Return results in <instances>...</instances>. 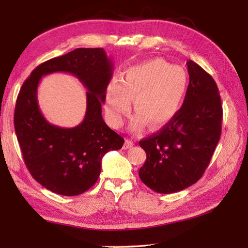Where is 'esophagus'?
Returning <instances> with one entry per match:
<instances>
[{
  "instance_id": "1",
  "label": "esophagus",
  "mask_w": 248,
  "mask_h": 248,
  "mask_svg": "<svg viewBox=\"0 0 248 248\" xmlns=\"http://www.w3.org/2000/svg\"><path fill=\"white\" fill-rule=\"evenodd\" d=\"M134 143L131 140H125L124 141V149H129L131 147H133Z\"/></svg>"
}]
</instances>
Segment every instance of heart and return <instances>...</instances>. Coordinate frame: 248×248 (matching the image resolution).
Instances as JSON below:
<instances>
[{"mask_svg":"<svg viewBox=\"0 0 248 248\" xmlns=\"http://www.w3.org/2000/svg\"><path fill=\"white\" fill-rule=\"evenodd\" d=\"M188 86V78L183 68L171 66L163 59L151 60L129 68L124 80L108 83L105 93V108L114 127L121 124L131 108L138 116L131 128L140 130L148 124L150 129L167 124L180 110Z\"/></svg>","mask_w":248,"mask_h":248,"instance_id":"b5f03b06","label":"heart"}]
</instances>
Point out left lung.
I'll use <instances>...</instances> for the list:
<instances>
[{
    "mask_svg": "<svg viewBox=\"0 0 248 248\" xmlns=\"http://www.w3.org/2000/svg\"><path fill=\"white\" fill-rule=\"evenodd\" d=\"M186 65L189 83L180 110L160 131L140 140L147 157L140 178L161 194L182 191L202 178L222 132L217 83L196 62Z\"/></svg>",
    "mask_w": 248,
    "mask_h": 248,
    "instance_id": "obj_1",
    "label": "left lung"
}]
</instances>
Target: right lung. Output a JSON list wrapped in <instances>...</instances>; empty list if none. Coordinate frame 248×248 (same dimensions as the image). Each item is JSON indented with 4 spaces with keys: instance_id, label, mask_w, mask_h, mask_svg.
I'll return each mask as SVG.
<instances>
[{
    "instance_id": "right-lung-1",
    "label": "right lung",
    "mask_w": 248,
    "mask_h": 248,
    "mask_svg": "<svg viewBox=\"0 0 248 248\" xmlns=\"http://www.w3.org/2000/svg\"><path fill=\"white\" fill-rule=\"evenodd\" d=\"M112 70L102 48H78L40 64L21 87L15 131L31 177L49 191L64 196L86 192L98 180L103 155L123 147L124 140L108 127L101 114ZM53 72L71 73L88 89L86 117L75 128L51 125L39 109L36 87L41 76Z\"/></svg>"
}]
</instances>
